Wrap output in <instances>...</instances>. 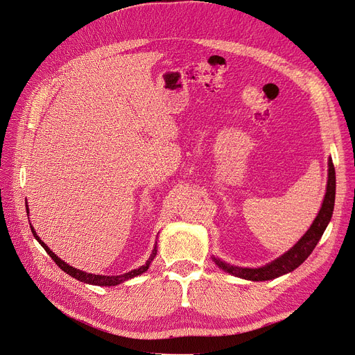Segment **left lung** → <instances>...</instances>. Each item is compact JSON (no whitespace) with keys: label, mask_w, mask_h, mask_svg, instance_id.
Here are the masks:
<instances>
[{"label":"left lung","mask_w":355,"mask_h":355,"mask_svg":"<svg viewBox=\"0 0 355 355\" xmlns=\"http://www.w3.org/2000/svg\"><path fill=\"white\" fill-rule=\"evenodd\" d=\"M334 200H336V170L333 166L331 158L329 159V180H327V189H326V196L323 205H321L314 222L311 223V227L309 231L302 236V239L292 248L288 249L286 253L279 256L277 259L273 262L262 266V268H239V266H232L230 263H225L220 259H216V257H212L218 268L225 270L227 273H231L236 277H242L246 280L252 282H263V280H272L276 279L282 275H286L288 272L295 270L299 268L313 249L315 248L317 242L320 238L323 236L327 225L331 219L333 209H334Z\"/></svg>","instance_id":"obj_1"}]
</instances>
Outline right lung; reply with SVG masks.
Returning a JSON list of instances; mask_svg holds the SVG:
<instances>
[{
	"instance_id": "add662e5",
	"label": "right lung",
	"mask_w": 355,
	"mask_h": 355,
	"mask_svg": "<svg viewBox=\"0 0 355 355\" xmlns=\"http://www.w3.org/2000/svg\"><path fill=\"white\" fill-rule=\"evenodd\" d=\"M29 209H28V205H26V212H28ZM31 231H32V235H34V238L42 245V248L46 250V253L52 257L53 259V262L63 270V272H67L69 276H72V277H75V279H78L79 282H85V283H89V284H98V286H116V284H120V283H123V282H125V280H128V279H132V277H136V276H139V275H141V273H144L147 269H148V266H150V263L153 262V259L155 257V254H157V245L154 246V249H153V253L150 254V257H148V261L146 262V265H143V266H140L139 269H135V270H132V272H128V273H124V275H119V276H102V275H92V273H86V272H82V270H79V269H75L73 266H69L67 262H63V261H60L59 257L40 239V236L37 235V232H35V230L31 227Z\"/></svg>"
}]
</instances>
